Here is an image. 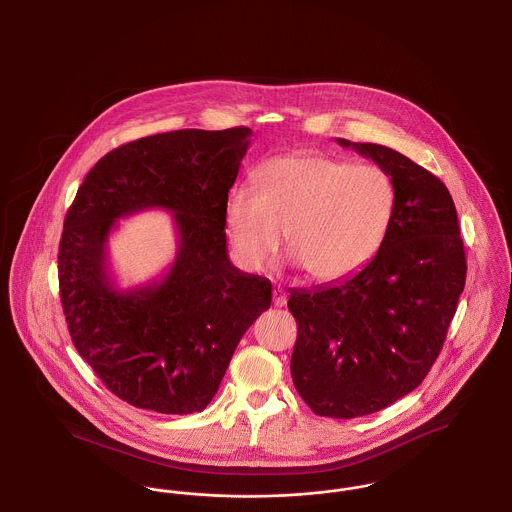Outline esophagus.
<instances>
[{
  "label": "esophagus",
  "instance_id": "34e87169",
  "mask_svg": "<svg viewBox=\"0 0 512 512\" xmlns=\"http://www.w3.org/2000/svg\"><path fill=\"white\" fill-rule=\"evenodd\" d=\"M272 303H274V307H284L286 305V292L282 288H276L272 292Z\"/></svg>",
  "mask_w": 512,
  "mask_h": 512
}]
</instances>
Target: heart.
<instances>
[{
    "mask_svg": "<svg viewBox=\"0 0 512 512\" xmlns=\"http://www.w3.org/2000/svg\"><path fill=\"white\" fill-rule=\"evenodd\" d=\"M390 172L317 151L278 157L255 174V190L236 188L224 230L238 261L268 267L282 244L317 282H338L378 253L395 215Z\"/></svg>",
    "mask_w": 512,
    "mask_h": 512,
    "instance_id": "obj_1",
    "label": "heart"
}]
</instances>
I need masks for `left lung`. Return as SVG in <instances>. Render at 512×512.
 Returning a JSON list of instances; mask_svg holds the SVG:
<instances>
[{"instance_id":"1","label":"left lung","mask_w":512,"mask_h":512,"mask_svg":"<svg viewBox=\"0 0 512 512\" xmlns=\"http://www.w3.org/2000/svg\"><path fill=\"white\" fill-rule=\"evenodd\" d=\"M390 172L397 201L386 242L355 274L292 290L293 386L318 416L378 413L436 363L464 290L466 257L453 197L391 147L338 138Z\"/></svg>"}]
</instances>
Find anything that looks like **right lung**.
Segmentation results:
<instances>
[{
	"mask_svg": "<svg viewBox=\"0 0 512 512\" xmlns=\"http://www.w3.org/2000/svg\"><path fill=\"white\" fill-rule=\"evenodd\" d=\"M251 128L174 130L124 144L88 172L65 217L59 290L80 357L122 401L155 413H201L272 286L228 259L224 207ZM163 208L177 257L153 283L121 291L108 270V234Z\"/></svg>",
	"mask_w": 512,
	"mask_h": 512,
	"instance_id": "right-lung-1",
	"label": "right lung"
}]
</instances>
